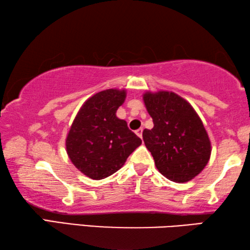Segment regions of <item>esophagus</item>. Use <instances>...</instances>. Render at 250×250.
I'll return each instance as SVG.
<instances>
[{
    "label": "esophagus",
    "mask_w": 250,
    "mask_h": 250,
    "mask_svg": "<svg viewBox=\"0 0 250 250\" xmlns=\"http://www.w3.org/2000/svg\"><path fill=\"white\" fill-rule=\"evenodd\" d=\"M142 132H143V129H142V128L138 129L137 131H135V133H137L138 137H139V138H141V139H142Z\"/></svg>",
    "instance_id": "34e87169"
}]
</instances>
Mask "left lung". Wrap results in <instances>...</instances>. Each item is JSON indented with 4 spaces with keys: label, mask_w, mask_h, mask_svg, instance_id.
I'll return each instance as SVG.
<instances>
[{
    "label": "left lung",
    "mask_w": 250,
    "mask_h": 250,
    "mask_svg": "<svg viewBox=\"0 0 250 250\" xmlns=\"http://www.w3.org/2000/svg\"><path fill=\"white\" fill-rule=\"evenodd\" d=\"M154 126L143 131V141L161 174L176 183L200 174L210 156V142L200 117L174 92L143 96Z\"/></svg>",
    "instance_id": "obj_1"
}]
</instances>
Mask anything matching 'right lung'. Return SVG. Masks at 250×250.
I'll return each instance as SVG.
<instances>
[{"mask_svg": "<svg viewBox=\"0 0 250 250\" xmlns=\"http://www.w3.org/2000/svg\"><path fill=\"white\" fill-rule=\"evenodd\" d=\"M125 99V90L98 92L83 104L70 126L67 153L74 166L92 180L117 172L142 143L126 122L116 116Z\"/></svg>", "mask_w": 250, "mask_h": 250, "instance_id": "right-lung-1", "label": "right lung"}]
</instances>
